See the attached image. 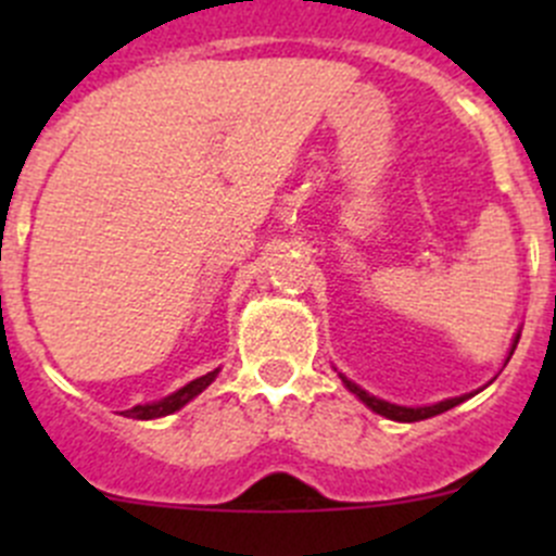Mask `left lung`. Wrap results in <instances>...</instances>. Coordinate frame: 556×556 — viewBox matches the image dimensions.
<instances>
[{
	"mask_svg": "<svg viewBox=\"0 0 556 556\" xmlns=\"http://www.w3.org/2000/svg\"><path fill=\"white\" fill-rule=\"evenodd\" d=\"M519 336H521V330H517V336H514V341H511V350H508V357H506V363L511 361L514 350H517V344H519ZM339 377H341V382H344L346 390H350L352 395L357 397V401H363V403H366L368 408H371V412L382 414V417L392 419V422H419V419H430V417H435V414H444V412H450V408L459 406V403H463V401H468V397H473L476 392H481V390L465 392V395H457V397H446V401L430 403V406H397V403L382 401V397H377V395H371V392H366V390H363L361 384H355V382H352V379H346L344 374H339ZM484 387H486V384H484Z\"/></svg>",
	"mask_w": 556,
	"mask_h": 556,
	"instance_id": "obj_1",
	"label": "left lung"
}]
</instances>
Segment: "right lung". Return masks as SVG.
<instances>
[{"instance_id":"right-lung-1","label":"right lung","mask_w":556,"mask_h":556,"mask_svg":"<svg viewBox=\"0 0 556 556\" xmlns=\"http://www.w3.org/2000/svg\"><path fill=\"white\" fill-rule=\"evenodd\" d=\"M217 374H220V368H215V371L204 374V377H199V379H193V382H188L185 387H179L177 392H172V395L161 397V401L142 403V406L126 408V412H121V414H123V417H131V419H159V417H169V414L179 412V408H182V406H188V403L193 401L195 395H201V392H204L206 387L215 382Z\"/></svg>"}]
</instances>
